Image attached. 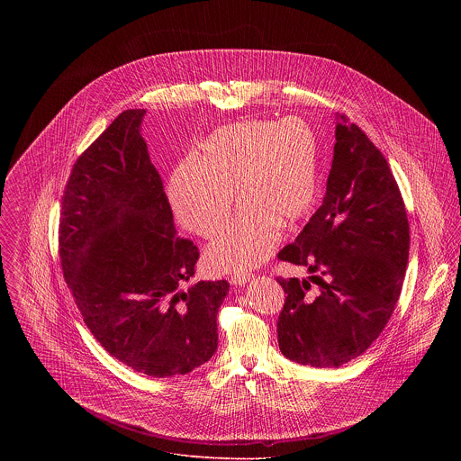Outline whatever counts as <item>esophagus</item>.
<instances>
[{
  "instance_id": "34e87169",
  "label": "esophagus",
  "mask_w": 461,
  "mask_h": 461,
  "mask_svg": "<svg viewBox=\"0 0 461 461\" xmlns=\"http://www.w3.org/2000/svg\"><path fill=\"white\" fill-rule=\"evenodd\" d=\"M252 276H254L252 273H245V271H241V273H234V275H230V282H232L234 285H245Z\"/></svg>"
}]
</instances>
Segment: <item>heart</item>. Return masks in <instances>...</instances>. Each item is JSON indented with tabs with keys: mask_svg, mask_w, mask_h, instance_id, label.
<instances>
[{
	"mask_svg": "<svg viewBox=\"0 0 461 461\" xmlns=\"http://www.w3.org/2000/svg\"><path fill=\"white\" fill-rule=\"evenodd\" d=\"M320 181V141L300 117L280 122L243 121L212 132L200 156L172 174L168 197L179 221L198 236H212L236 198L245 202L207 249L218 271H238L264 261L276 245L282 221L302 220Z\"/></svg>",
	"mask_w": 461,
	"mask_h": 461,
	"instance_id": "b5f03b06",
	"label": "heart"
}]
</instances>
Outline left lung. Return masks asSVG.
I'll return each instance as SVG.
<instances>
[{
    "mask_svg": "<svg viewBox=\"0 0 461 461\" xmlns=\"http://www.w3.org/2000/svg\"><path fill=\"white\" fill-rule=\"evenodd\" d=\"M335 126L321 207L278 259L309 269L282 278L278 348L293 362L339 367L360 357L387 327L401 294L410 225L391 167L348 117ZM319 289L310 293V282Z\"/></svg>",
    "mask_w": 461,
    "mask_h": 461,
    "instance_id": "obj_1",
    "label": "left lung"
}]
</instances>
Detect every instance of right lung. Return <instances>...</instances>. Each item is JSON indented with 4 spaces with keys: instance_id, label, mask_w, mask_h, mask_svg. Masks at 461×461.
<instances>
[{
    "instance_id": "right-lung-1",
    "label": "right lung",
    "mask_w": 461,
    "mask_h": 461,
    "mask_svg": "<svg viewBox=\"0 0 461 461\" xmlns=\"http://www.w3.org/2000/svg\"><path fill=\"white\" fill-rule=\"evenodd\" d=\"M122 112L76 159L62 197L59 249L85 325L117 360L154 378L192 373L218 348L227 280H200L198 249L177 236L163 181Z\"/></svg>"
}]
</instances>
